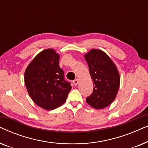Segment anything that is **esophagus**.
<instances>
[{"mask_svg": "<svg viewBox=\"0 0 148 148\" xmlns=\"http://www.w3.org/2000/svg\"><path fill=\"white\" fill-rule=\"evenodd\" d=\"M73 84L74 86H77V85L78 84V80L77 79H75L73 81Z\"/></svg>", "mask_w": 148, "mask_h": 148, "instance_id": "obj_1", "label": "esophagus"}]
</instances>
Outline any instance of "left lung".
<instances>
[{
  "label": "left lung",
  "mask_w": 148,
  "mask_h": 148,
  "mask_svg": "<svg viewBox=\"0 0 148 148\" xmlns=\"http://www.w3.org/2000/svg\"><path fill=\"white\" fill-rule=\"evenodd\" d=\"M94 88L87 97L88 104L96 109L108 106L114 101L120 85L119 71L110 57L100 50L92 49L85 55Z\"/></svg>",
  "instance_id": "8db88e82"
}]
</instances>
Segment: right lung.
Returning a JSON list of instances; mask_svg holds the SVG:
<instances>
[{
    "label": "right lung",
    "instance_id": "1",
    "mask_svg": "<svg viewBox=\"0 0 148 148\" xmlns=\"http://www.w3.org/2000/svg\"><path fill=\"white\" fill-rule=\"evenodd\" d=\"M59 54L46 49L34 58L25 72V84L30 97L38 106L53 110L66 100L71 86L64 80L59 66Z\"/></svg>",
    "mask_w": 148,
    "mask_h": 148
}]
</instances>
